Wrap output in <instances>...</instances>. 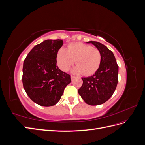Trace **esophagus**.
Listing matches in <instances>:
<instances>
[{
	"instance_id": "34e87169",
	"label": "esophagus",
	"mask_w": 145,
	"mask_h": 145,
	"mask_svg": "<svg viewBox=\"0 0 145 145\" xmlns=\"http://www.w3.org/2000/svg\"><path fill=\"white\" fill-rule=\"evenodd\" d=\"M74 78H75V76H72V75H71V80H72L74 79Z\"/></svg>"
}]
</instances>
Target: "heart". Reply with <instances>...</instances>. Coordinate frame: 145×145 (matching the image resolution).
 <instances>
[{
  "mask_svg": "<svg viewBox=\"0 0 145 145\" xmlns=\"http://www.w3.org/2000/svg\"><path fill=\"white\" fill-rule=\"evenodd\" d=\"M57 59L59 67L63 71H68L76 60L77 66L73 72L90 76L99 69L102 56L97 48L82 43H74L68 45L67 50L60 49Z\"/></svg>",
  "mask_w": 145,
  "mask_h": 145,
  "instance_id": "obj_1",
  "label": "heart"
}]
</instances>
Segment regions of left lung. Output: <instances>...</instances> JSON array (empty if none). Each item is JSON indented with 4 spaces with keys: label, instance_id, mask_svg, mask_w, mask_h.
<instances>
[{
    "label": "left lung",
    "instance_id": "8db88e82",
    "mask_svg": "<svg viewBox=\"0 0 145 145\" xmlns=\"http://www.w3.org/2000/svg\"><path fill=\"white\" fill-rule=\"evenodd\" d=\"M99 50L102 56L99 69L93 76L82 78L83 84L78 93L89 105H101L114 93L118 83V66L113 52L101 43L89 41Z\"/></svg>",
    "mask_w": 145,
    "mask_h": 145
}]
</instances>
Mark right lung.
Wrapping results in <instances>:
<instances>
[{"mask_svg":"<svg viewBox=\"0 0 145 145\" xmlns=\"http://www.w3.org/2000/svg\"><path fill=\"white\" fill-rule=\"evenodd\" d=\"M63 40H46L35 46L24 62L22 83L28 97L42 106L56 105L71 77L59 68L57 55Z\"/></svg>","mask_w":145,"mask_h":145,"instance_id":"right-lung-1","label":"right lung"}]
</instances>
